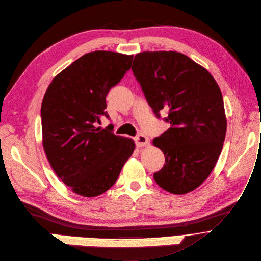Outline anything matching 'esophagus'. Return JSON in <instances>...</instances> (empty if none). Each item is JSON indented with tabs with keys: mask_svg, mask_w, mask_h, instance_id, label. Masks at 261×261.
<instances>
[{
	"mask_svg": "<svg viewBox=\"0 0 261 261\" xmlns=\"http://www.w3.org/2000/svg\"><path fill=\"white\" fill-rule=\"evenodd\" d=\"M135 141H136V144H137V146H139V147H143V146H145V145H148V139H147V137L145 136V135H143V134H139L138 135L136 138H135Z\"/></svg>",
	"mask_w": 261,
	"mask_h": 261,
	"instance_id": "34e87169",
	"label": "esophagus"
}]
</instances>
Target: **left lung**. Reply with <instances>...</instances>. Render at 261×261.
Wrapping results in <instances>:
<instances>
[{
    "instance_id": "8db88e82",
    "label": "left lung",
    "mask_w": 261,
    "mask_h": 261,
    "mask_svg": "<svg viewBox=\"0 0 261 261\" xmlns=\"http://www.w3.org/2000/svg\"><path fill=\"white\" fill-rule=\"evenodd\" d=\"M147 103L171 127L152 140L165 164L154 174L157 185L187 194L210 176L222 150L226 118L220 88L212 74L177 51H144L132 66Z\"/></svg>"
}]
</instances>
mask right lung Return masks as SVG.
<instances>
[{
    "label": "right lung",
    "mask_w": 261,
    "mask_h": 261,
    "mask_svg": "<svg viewBox=\"0 0 261 261\" xmlns=\"http://www.w3.org/2000/svg\"><path fill=\"white\" fill-rule=\"evenodd\" d=\"M133 56L97 50L53 79L41 106L43 147L53 170L72 192L96 197L117 181L133 155L132 139L97 127L109 118L106 96L130 69Z\"/></svg>",
    "instance_id": "add662e5"
}]
</instances>
